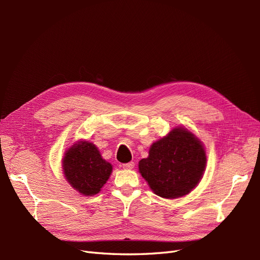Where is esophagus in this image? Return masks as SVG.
<instances>
[{
  "label": "esophagus",
  "instance_id": "obj_1",
  "mask_svg": "<svg viewBox=\"0 0 260 260\" xmlns=\"http://www.w3.org/2000/svg\"><path fill=\"white\" fill-rule=\"evenodd\" d=\"M122 168H123V169H127V170H131V169L135 168V162L130 161V162H128V164H123V165H122Z\"/></svg>",
  "mask_w": 260,
  "mask_h": 260
}]
</instances>
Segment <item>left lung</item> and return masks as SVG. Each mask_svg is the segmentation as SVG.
I'll list each match as a JSON object with an SVG mask.
<instances>
[{"label": "left lung", "mask_w": 260, "mask_h": 260, "mask_svg": "<svg viewBox=\"0 0 260 260\" xmlns=\"http://www.w3.org/2000/svg\"><path fill=\"white\" fill-rule=\"evenodd\" d=\"M206 149L185 127L177 125L149 147L139 161V172L154 194L175 200L191 193L205 172Z\"/></svg>", "instance_id": "8db88e82"}]
</instances>
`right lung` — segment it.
Listing matches in <instances>:
<instances>
[{"label": "right lung", "mask_w": 260, "mask_h": 260, "mask_svg": "<svg viewBox=\"0 0 260 260\" xmlns=\"http://www.w3.org/2000/svg\"><path fill=\"white\" fill-rule=\"evenodd\" d=\"M67 182L84 196L98 194L107 182L113 165L102 157L99 148L90 141L78 140L70 145L61 159Z\"/></svg>", "instance_id": "1"}]
</instances>
